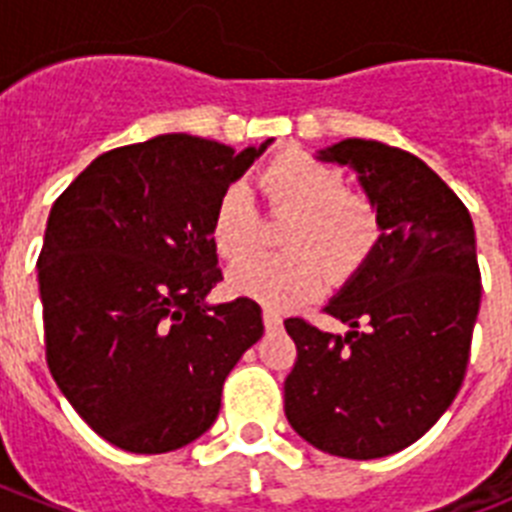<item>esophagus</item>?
Here are the masks:
<instances>
[{"instance_id": "1", "label": "esophagus", "mask_w": 512, "mask_h": 512, "mask_svg": "<svg viewBox=\"0 0 512 512\" xmlns=\"http://www.w3.org/2000/svg\"><path fill=\"white\" fill-rule=\"evenodd\" d=\"M264 325H266V330H277L279 325H282V315H279L277 310H269V307H266V310H264Z\"/></svg>"}]
</instances>
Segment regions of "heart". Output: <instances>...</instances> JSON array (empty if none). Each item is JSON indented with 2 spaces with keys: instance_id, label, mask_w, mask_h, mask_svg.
<instances>
[{
  "instance_id": "1",
  "label": "heart",
  "mask_w": 512,
  "mask_h": 512,
  "mask_svg": "<svg viewBox=\"0 0 512 512\" xmlns=\"http://www.w3.org/2000/svg\"><path fill=\"white\" fill-rule=\"evenodd\" d=\"M259 187L274 212L297 215L287 230L284 256H248L259 246V210L243 184H230L215 202L210 235L217 253L238 261L228 271L235 295L274 310L320 295L328 266L343 277L364 264L379 241L374 202L351 192L338 166L305 151H287L261 169Z\"/></svg>"
}]
</instances>
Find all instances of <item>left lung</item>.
Returning a JSON list of instances; mask_svg holds the SVG:
<instances>
[{"instance_id":"obj_1","label":"left lung","mask_w":512,"mask_h":512,"mask_svg":"<svg viewBox=\"0 0 512 512\" xmlns=\"http://www.w3.org/2000/svg\"><path fill=\"white\" fill-rule=\"evenodd\" d=\"M315 156L356 171L379 241L325 307L346 336L284 320L297 346L284 415L325 454L382 459L418 441L464 382L482 297L474 225L413 153L346 138Z\"/></svg>"}]
</instances>
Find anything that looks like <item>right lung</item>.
<instances>
[{
  "label": "right lung",
  "mask_w": 512,
  "mask_h": 512,
  "mask_svg": "<svg viewBox=\"0 0 512 512\" xmlns=\"http://www.w3.org/2000/svg\"><path fill=\"white\" fill-rule=\"evenodd\" d=\"M274 143L241 153L187 133L97 156L53 202L38 259L45 359L94 433L130 454L182 449L264 336L248 297L210 305L217 197Z\"/></svg>",
  "instance_id": "1"
}]
</instances>
